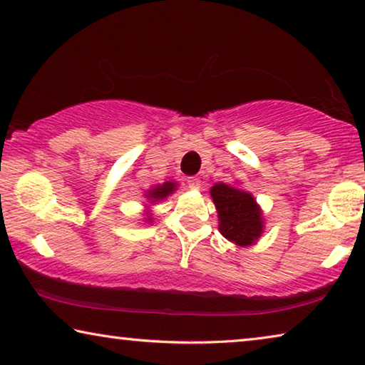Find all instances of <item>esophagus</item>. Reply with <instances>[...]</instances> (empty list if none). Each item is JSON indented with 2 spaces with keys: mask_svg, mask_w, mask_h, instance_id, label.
<instances>
[{
  "mask_svg": "<svg viewBox=\"0 0 365 365\" xmlns=\"http://www.w3.org/2000/svg\"><path fill=\"white\" fill-rule=\"evenodd\" d=\"M187 186L190 189H200V179L199 178H194V176L187 178Z\"/></svg>",
  "mask_w": 365,
  "mask_h": 365,
  "instance_id": "obj_1",
  "label": "esophagus"
}]
</instances>
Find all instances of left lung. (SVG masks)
<instances>
[{
  "label": "left lung",
  "instance_id": "8db88e82",
  "mask_svg": "<svg viewBox=\"0 0 365 365\" xmlns=\"http://www.w3.org/2000/svg\"><path fill=\"white\" fill-rule=\"evenodd\" d=\"M210 195L217 207L218 228L223 237L240 246H248L261 237V210L253 195L223 182L215 184Z\"/></svg>",
  "mask_w": 365,
  "mask_h": 365
}]
</instances>
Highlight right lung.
<instances>
[{"label": "right lung", "instance_id": "obj_1", "mask_svg": "<svg viewBox=\"0 0 365 365\" xmlns=\"http://www.w3.org/2000/svg\"><path fill=\"white\" fill-rule=\"evenodd\" d=\"M175 187H176L175 182H165L163 186L151 189L147 195L151 200H160V199H165L168 194H171L173 190H175ZM148 220H150V218H148Z\"/></svg>", "mask_w": 365, "mask_h": 365}]
</instances>
